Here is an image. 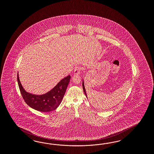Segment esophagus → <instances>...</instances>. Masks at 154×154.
Instances as JSON below:
<instances>
[{"mask_svg": "<svg viewBox=\"0 0 154 154\" xmlns=\"http://www.w3.org/2000/svg\"><path fill=\"white\" fill-rule=\"evenodd\" d=\"M81 70H82V68L80 66H77L75 68V70H74V73L75 74H80L81 72Z\"/></svg>", "mask_w": 154, "mask_h": 154, "instance_id": "34e87169", "label": "esophagus"}]
</instances>
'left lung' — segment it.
I'll return each instance as SVG.
<instances>
[{
	"instance_id": "1",
	"label": "left lung",
	"mask_w": 154,
	"mask_h": 154,
	"mask_svg": "<svg viewBox=\"0 0 154 154\" xmlns=\"http://www.w3.org/2000/svg\"><path fill=\"white\" fill-rule=\"evenodd\" d=\"M82 87H83V90H84V93H85V95H86V98H88V97H87V94H86V89H85V88L84 79H83V81H82Z\"/></svg>"
}]
</instances>
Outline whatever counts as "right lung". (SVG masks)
I'll use <instances>...</instances> for the list:
<instances>
[{"label":"right lung","instance_id":"add662e5","mask_svg":"<svg viewBox=\"0 0 154 154\" xmlns=\"http://www.w3.org/2000/svg\"><path fill=\"white\" fill-rule=\"evenodd\" d=\"M70 79V75H69L61 79L53 89L46 93L35 95L28 93L23 89L19 79V72L17 74L19 89L25 102L30 107L43 112H50L59 107L62 102Z\"/></svg>","mask_w":154,"mask_h":154}]
</instances>
